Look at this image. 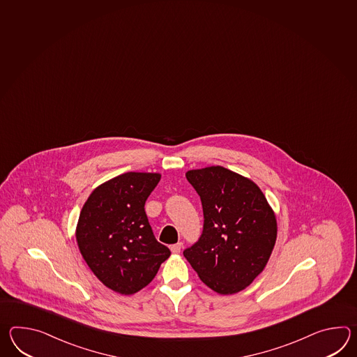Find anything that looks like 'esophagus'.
<instances>
[{"label": "esophagus", "mask_w": 357, "mask_h": 357, "mask_svg": "<svg viewBox=\"0 0 357 357\" xmlns=\"http://www.w3.org/2000/svg\"><path fill=\"white\" fill-rule=\"evenodd\" d=\"M182 242H178V243H175L173 246H170V250H172V252H173V254H179V252H181V250H182Z\"/></svg>", "instance_id": "1"}]
</instances>
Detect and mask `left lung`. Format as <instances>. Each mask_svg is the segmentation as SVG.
Instances as JSON below:
<instances>
[{
  "instance_id": "8db88e82",
  "label": "left lung",
  "mask_w": 357,
  "mask_h": 357,
  "mask_svg": "<svg viewBox=\"0 0 357 357\" xmlns=\"http://www.w3.org/2000/svg\"><path fill=\"white\" fill-rule=\"evenodd\" d=\"M185 176L201 198L204 230L183 255L215 292H241L269 261L277 241L275 214L251 179L229 169L204 167Z\"/></svg>"
}]
</instances>
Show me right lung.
<instances>
[{
	"mask_svg": "<svg viewBox=\"0 0 357 357\" xmlns=\"http://www.w3.org/2000/svg\"><path fill=\"white\" fill-rule=\"evenodd\" d=\"M159 173L129 172L98 185L82 208L75 237L89 269L120 294L141 291L170 250L156 241L144 204Z\"/></svg>",
	"mask_w": 357,
	"mask_h": 357,
	"instance_id": "obj_1",
	"label": "right lung"
}]
</instances>
